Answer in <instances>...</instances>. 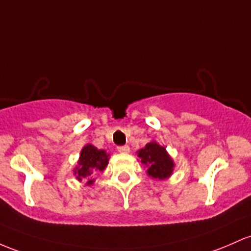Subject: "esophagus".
Returning a JSON list of instances; mask_svg holds the SVG:
<instances>
[{
  "label": "esophagus",
  "mask_w": 251,
  "mask_h": 251,
  "mask_svg": "<svg viewBox=\"0 0 251 251\" xmlns=\"http://www.w3.org/2000/svg\"><path fill=\"white\" fill-rule=\"evenodd\" d=\"M118 151H119L120 153H128V152H130V147H128V145L119 147V148H118Z\"/></svg>",
  "instance_id": "obj_1"
}]
</instances>
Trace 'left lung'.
<instances>
[{"mask_svg":"<svg viewBox=\"0 0 251 251\" xmlns=\"http://www.w3.org/2000/svg\"><path fill=\"white\" fill-rule=\"evenodd\" d=\"M140 163L147 169V174L155 180H167L174 172L175 163L167 149L151 140L144 148L137 151Z\"/></svg>","mask_w":251,"mask_h":251,"instance_id":"obj_1","label":"left lung"}]
</instances>
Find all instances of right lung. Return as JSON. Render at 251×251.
I'll return each instance as SVG.
<instances>
[{
    "instance_id": "1",
    "label": "right lung",
    "mask_w": 251,
    "mask_h": 251,
    "mask_svg": "<svg viewBox=\"0 0 251 251\" xmlns=\"http://www.w3.org/2000/svg\"><path fill=\"white\" fill-rule=\"evenodd\" d=\"M109 161V153L103 149H98L92 144H85L79 152V158L77 161V166L74 168V175L76 180L81 182L85 177H89L93 174L99 172H103L106 169ZM95 182L94 178H88L87 186H92Z\"/></svg>"
}]
</instances>
